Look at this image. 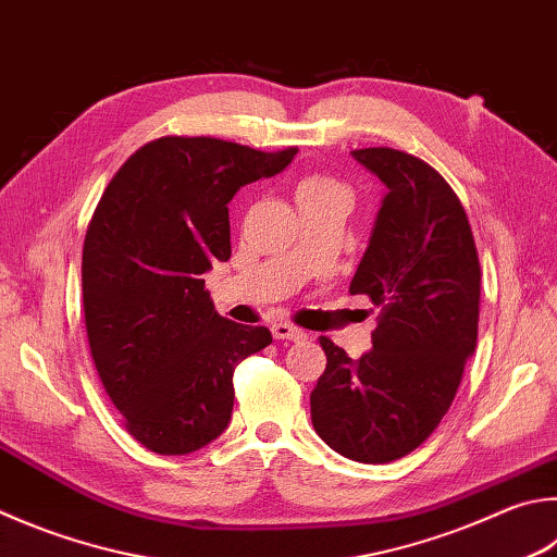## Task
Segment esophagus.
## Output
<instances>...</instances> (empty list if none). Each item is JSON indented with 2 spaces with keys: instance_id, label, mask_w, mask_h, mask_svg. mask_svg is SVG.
<instances>
[{
  "instance_id": "34e87169",
  "label": "esophagus",
  "mask_w": 557,
  "mask_h": 557,
  "mask_svg": "<svg viewBox=\"0 0 557 557\" xmlns=\"http://www.w3.org/2000/svg\"><path fill=\"white\" fill-rule=\"evenodd\" d=\"M272 336H275L277 341H301V338H307V333L297 326H292V323L280 321L272 326Z\"/></svg>"
}]
</instances>
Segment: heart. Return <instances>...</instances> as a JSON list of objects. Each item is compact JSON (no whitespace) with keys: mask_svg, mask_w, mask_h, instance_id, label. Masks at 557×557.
Masks as SVG:
<instances>
[{"mask_svg":"<svg viewBox=\"0 0 557 557\" xmlns=\"http://www.w3.org/2000/svg\"><path fill=\"white\" fill-rule=\"evenodd\" d=\"M329 187H341L336 180L329 175H311L299 185V191H311V189H329Z\"/></svg>","mask_w":557,"mask_h":557,"instance_id":"b5f03b06","label":"heart"}]
</instances>
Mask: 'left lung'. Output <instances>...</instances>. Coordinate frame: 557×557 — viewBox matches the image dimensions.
<instances>
[{
    "label": "left lung",
    "instance_id": "left-lung-1",
    "mask_svg": "<svg viewBox=\"0 0 557 557\" xmlns=\"http://www.w3.org/2000/svg\"><path fill=\"white\" fill-rule=\"evenodd\" d=\"M352 158L389 189L350 282L380 317L358 360L319 338L326 370L309 401L326 446L377 465L417 450L448 413L478 346L482 270L468 214L438 170L394 148Z\"/></svg>",
    "mask_w": 557,
    "mask_h": 557
}]
</instances>
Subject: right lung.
Masks as SVG:
<instances>
[{"instance_id": "add662e5", "label": "right lung", "mask_w": 557, "mask_h": 557, "mask_svg": "<svg viewBox=\"0 0 557 557\" xmlns=\"http://www.w3.org/2000/svg\"><path fill=\"white\" fill-rule=\"evenodd\" d=\"M275 153L211 136H163L111 177L87 226L83 307L89 350L126 431L158 455L219 438L234 370L272 343L265 326L219 317L201 275L231 258L228 201L285 170Z\"/></svg>"}]
</instances>
